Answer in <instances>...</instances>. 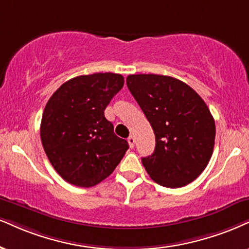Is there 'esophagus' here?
<instances>
[{"mask_svg":"<svg viewBox=\"0 0 249 249\" xmlns=\"http://www.w3.org/2000/svg\"><path fill=\"white\" fill-rule=\"evenodd\" d=\"M128 143H129L130 148H134V146H135V137L134 136L128 137Z\"/></svg>","mask_w":249,"mask_h":249,"instance_id":"1","label":"esophagus"}]
</instances>
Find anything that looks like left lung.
Wrapping results in <instances>:
<instances>
[{
    "label": "left lung",
    "mask_w": 249,
    "mask_h": 249,
    "mask_svg": "<svg viewBox=\"0 0 249 249\" xmlns=\"http://www.w3.org/2000/svg\"><path fill=\"white\" fill-rule=\"evenodd\" d=\"M127 87L156 137L155 151L142 158L145 171L160 186L188 185L213 156L216 125L207 104L189 85L170 76L129 75Z\"/></svg>",
    "instance_id": "left-lung-1"
}]
</instances>
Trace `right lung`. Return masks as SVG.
<instances>
[{"instance_id": "obj_1", "label": "right lung", "mask_w": 249, "mask_h": 249, "mask_svg": "<svg viewBox=\"0 0 249 249\" xmlns=\"http://www.w3.org/2000/svg\"><path fill=\"white\" fill-rule=\"evenodd\" d=\"M124 83L119 73L77 76L63 83L46 104L41 143L52 166L67 182L96 186L112 174L129 148L104 114Z\"/></svg>"}]
</instances>
